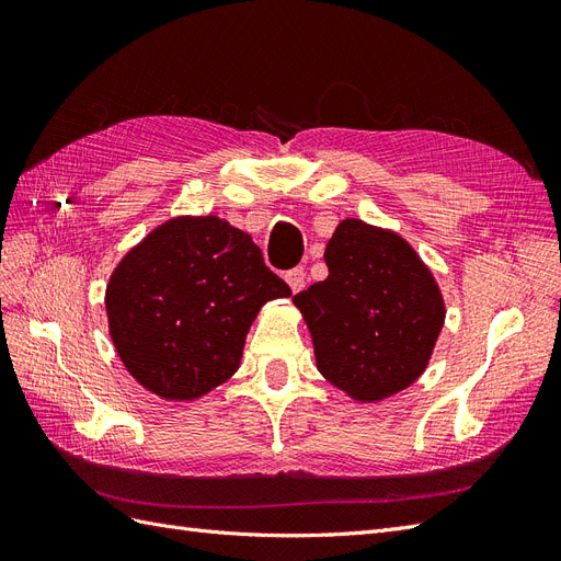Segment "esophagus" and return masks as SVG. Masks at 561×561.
Returning <instances> with one entry per match:
<instances>
[{"mask_svg":"<svg viewBox=\"0 0 561 561\" xmlns=\"http://www.w3.org/2000/svg\"><path fill=\"white\" fill-rule=\"evenodd\" d=\"M285 280H287V285H290V290L293 293H299L304 285H307V271H304L301 266H297V268H290L285 274Z\"/></svg>","mask_w":561,"mask_h":561,"instance_id":"esophagus-1","label":"esophagus"}]
</instances>
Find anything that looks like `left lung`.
<instances>
[{
	"mask_svg": "<svg viewBox=\"0 0 561 561\" xmlns=\"http://www.w3.org/2000/svg\"><path fill=\"white\" fill-rule=\"evenodd\" d=\"M325 264L328 278L293 297L311 330L320 375L367 402L416 381L443 330L445 304L410 243L344 219Z\"/></svg>",
	"mask_w": 561,
	"mask_h": 561,
	"instance_id": "8db88e82",
	"label": "left lung"
}]
</instances>
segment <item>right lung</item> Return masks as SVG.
<instances>
[{
  "instance_id": "obj_1",
  "label": "right lung",
  "mask_w": 561,
  "mask_h": 561,
  "mask_svg": "<svg viewBox=\"0 0 561 561\" xmlns=\"http://www.w3.org/2000/svg\"><path fill=\"white\" fill-rule=\"evenodd\" d=\"M293 290L241 229L180 217L130 250L107 287L112 342L151 393L192 400L227 381L268 299Z\"/></svg>"
}]
</instances>
